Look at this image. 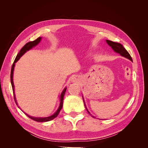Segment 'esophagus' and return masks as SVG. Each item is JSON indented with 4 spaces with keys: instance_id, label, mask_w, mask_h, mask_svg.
<instances>
[{
    "instance_id": "obj_1",
    "label": "esophagus",
    "mask_w": 148,
    "mask_h": 148,
    "mask_svg": "<svg viewBox=\"0 0 148 148\" xmlns=\"http://www.w3.org/2000/svg\"><path fill=\"white\" fill-rule=\"evenodd\" d=\"M71 82H78V79L76 77H73L71 79Z\"/></svg>"
}]
</instances>
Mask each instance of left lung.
<instances>
[{"label":"left lung","instance_id":"obj_1","mask_svg":"<svg viewBox=\"0 0 148 148\" xmlns=\"http://www.w3.org/2000/svg\"><path fill=\"white\" fill-rule=\"evenodd\" d=\"M106 42L108 44V45L112 47V49H113L114 51L116 53H119V54L122 56V57H124L125 58H127V59L130 60L131 61H132V57L130 56V53L127 52V51L125 49L123 46L122 45V44L119 43V42H113V41H109V40H106ZM83 102H84V106H85V108H86V110L88 111V112L89 113V114H90L92 117L95 118L94 116H92L90 112L88 111L87 107L86 106V104H85V102H84V99L83 97Z\"/></svg>","mask_w":148,"mask_h":148}]
</instances>
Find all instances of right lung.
<instances>
[{"instance_id":"right-lung-1","label":"right lung","mask_w":148,"mask_h":148,"mask_svg":"<svg viewBox=\"0 0 148 148\" xmlns=\"http://www.w3.org/2000/svg\"><path fill=\"white\" fill-rule=\"evenodd\" d=\"M41 39L42 38L41 37H39L38 39H36V40H34V41H31V42H29L28 43H26L25 45L21 48V49L20 50V52L18 53L15 59V61L14 62H13V65L12 66V69H11V73H10V81H11V84H12V89H13V96H14V99H15V103L18 106V104H17V102H16V97H15V86H14V84H13V71H14V67H15V63L18 60L20 57L23 56V54H25V53L28 51L29 50H30V49H32L33 47L36 46L40 42V41H41ZM66 87H65L64 90L62 91L61 95L60 96V104H59V108L57 109V111L56 112L53 114V115L49 116V117H32V116H30L29 115H28L25 112H23L28 116V117L29 118H30L31 119H32L34 121H36V122H48V121H51L52 120H53V119H55L56 117H57V115H59V112L60 110L62 109V107H63V101H64V96L65 95V93L66 92ZM18 107L20 108V107L18 106Z\"/></svg>"}]
</instances>
